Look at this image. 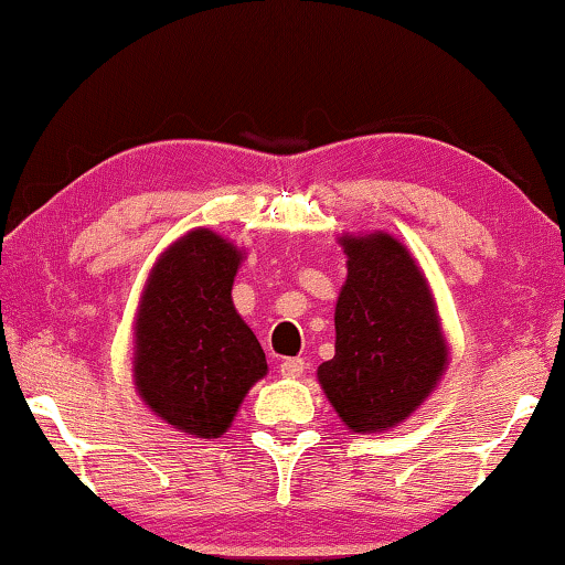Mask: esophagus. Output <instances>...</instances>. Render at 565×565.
Segmentation results:
<instances>
[{
    "instance_id": "1",
    "label": "esophagus",
    "mask_w": 565,
    "mask_h": 565,
    "mask_svg": "<svg viewBox=\"0 0 565 565\" xmlns=\"http://www.w3.org/2000/svg\"><path fill=\"white\" fill-rule=\"evenodd\" d=\"M303 370H306V360H300V358H288L280 362L282 377H298V375H303Z\"/></svg>"
}]
</instances>
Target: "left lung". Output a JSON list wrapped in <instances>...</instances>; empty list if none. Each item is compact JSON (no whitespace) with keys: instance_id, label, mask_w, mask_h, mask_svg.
Returning <instances> with one entry per match:
<instances>
[{"instance_id":"1","label":"left lung","mask_w":565,"mask_h":565,"mask_svg":"<svg viewBox=\"0 0 565 565\" xmlns=\"http://www.w3.org/2000/svg\"><path fill=\"white\" fill-rule=\"evenodd\" d=\"M347 282L337 300V352L321 388L352 431H383L435 388L447 362L427 280L388 234L342 236Z\"/></svg>"}]
</instances>
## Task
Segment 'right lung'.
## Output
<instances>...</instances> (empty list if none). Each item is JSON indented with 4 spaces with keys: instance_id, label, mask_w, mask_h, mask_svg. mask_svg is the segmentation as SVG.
I'll return each instance as SVG.
<instances>
[{
    "instance_id": "add662e5",
    "label": "right lung",
    "mask_w": 565,
    "mask_h": 565,
    "mask_svg": "<svg viewBox=\"0 0 565 565\" xmlns=\"http://www.w3.org/2000/svg\"><path fill=\"white\" fill-rule=\"evenodd\" d=\"M234 244L190 231L161 254L136 323V385L161 419L198 437H221L246 391L267 373L265 352L236 313Z\"/></svg>"
}]
</instances>
